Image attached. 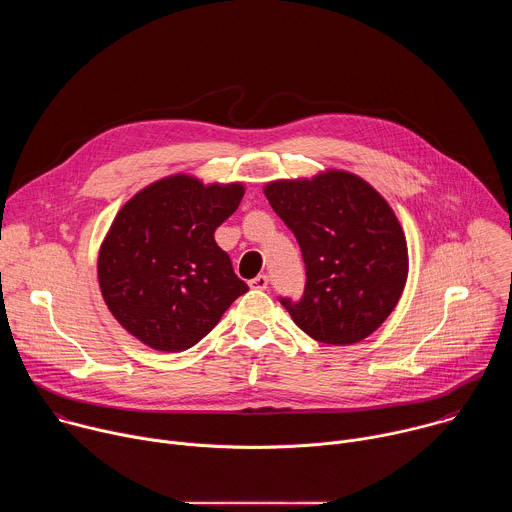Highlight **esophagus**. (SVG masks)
I'll return each mask as SVG.
<instances>
[{
	"mask_svg": "<svg viewBox=\"0 0 512 512\" xmlns=\"http://www.w3.org/2000/svg\"><path fill=\"white\" fill-rule=\"evenodd\" d=\"M249 285H251L253 289H267V285H269V277H267L265 273H261V275H257L255 279H251V281H249Z\"/></svg>",
	"mask_w": 512,
	"mask_h": 512,
	"instance_id": "esophagus-1",
	"label": "esophagus"
}]
</instances>
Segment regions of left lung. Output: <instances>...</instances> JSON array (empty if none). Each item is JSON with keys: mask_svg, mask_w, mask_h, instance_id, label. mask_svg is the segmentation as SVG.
I'll list each match as a JSON object with an SVG mask.
<instances>
[{"mask_svg": "<svg viewBox=\"0 0 512 512\" xmlns=\"http://www.w3.org/2000/svg\"><path fill=\"white\" fill-rule=\"evenodd\" d=\"M265 196L306 263L304 296L279 298L281 306L318 342L346 346L371 336L395 310L409 271L407 241L387 200L342 170L269 182Z\"/></svg>", "mask_w": 512, "mask_h": 512, "instance_id": "left-lung-1", "label": "left lung"}]
</instances>
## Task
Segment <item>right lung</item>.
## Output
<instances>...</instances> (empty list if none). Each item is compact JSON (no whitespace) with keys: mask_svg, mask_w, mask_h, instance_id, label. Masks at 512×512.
<instances>
[{"mask_svg":"<svg viewBox=\"0 0 512 512\" xmlns=\"http://www.w3.org/2000/svg\"><path fill=\"white\" fill-rule=\"evenodd\" d=\"M245 186L176 174L139 190L117 212L99 251L101 294L115 320L162 352L200 342L249 291L214 231Z\"/></svg>","mask_w":512,"mask_h":512,"instance_id":"obj_1","label":"right lung"}]
</instances>
